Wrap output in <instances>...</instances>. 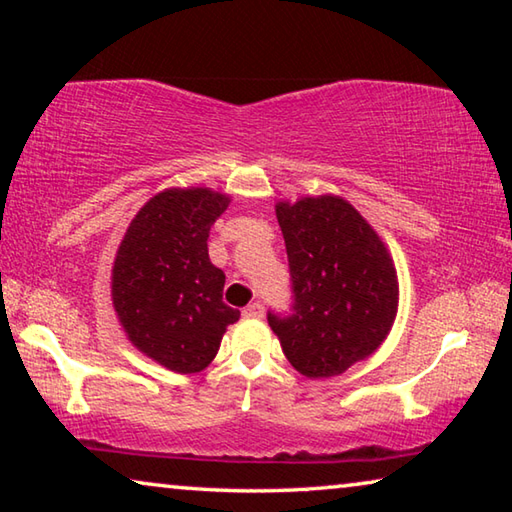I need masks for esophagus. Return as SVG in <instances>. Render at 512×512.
<instances>
[{
  "mask_svg": "<svg viewBox=\"0 0 512 512\" xmlns=\"http://www.w3.org/2000/svg\"><path fill=\"white\" fill-rule=\"evenodd\" d=\"M244 318H262L264 316V305L262 302H250V305L241 311Z\"/></svg>",
  "mask_w": 512,
  "mask_h": 512,
  "instance_id": "1",
  "label": "esophagus"
}]
</instances>
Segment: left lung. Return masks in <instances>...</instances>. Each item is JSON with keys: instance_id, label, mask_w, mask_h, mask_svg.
I'll return each mask as SVG.
<instances>
[{"instance_id": "obj_1", "label": "left lung", "mask_w": 512, "mask_h": 512, "mask_svg": "<svg viewBox=\"0 0 512 512\" xmlns=\"http://www.w3.org/2000/svg\"><path fill=\"white\" fill-rule=\"evenodd\" d=\"M287 244L293 305L268 325L300 375L325 379L370 357L391 332L400 300L393 257L341 196L275 205Z\"/></svg>"}]
</instances>
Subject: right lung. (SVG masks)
<instances>
[{
	"instance_id": "right-lung-1",
	"label": "right lung",
	"mask_w": 512,
	"mask_h": 512,
	"mask_svg": "<svg viewBox=\"0 0 512 512\" xmlns=\"http://www.w3.org/2000/svg\"><path fill=\"white\" fill-rule=\"evenodd\" d=\"M230 196L207 187L155 194L128 225L112 266V307L137 350L171 372L212 363L239 309L223 302L225 275L207 255Z\"/></svg>"
}]
</instances>
